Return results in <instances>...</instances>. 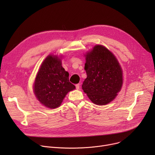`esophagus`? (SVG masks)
<instances>
[{
    "label": "esophagus",
    "mask_w": 155,
    "mask_h": 155,
    "mask_svg": "<svg viewBox=\"0 0 155 155\" xmlns=\"http://www.w3.org/2000/svg\"><path fill=\"white\" fill-rule=\"evenodd\" d=\"M75 87H76V88L77 89V90H78L79 88H80V84H76V85H75Z\"/></svg>",
    "instance_id": "1"
}]
</instances>
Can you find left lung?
<instances>
[{
	"mask_svg": "<svg viewBox=\"0 0 155 155\" xmlns=\"http://www.w3.org/2000/svg\"><path fill=\"white\" fill-rule=\"evenodd\" d=\"M84 69L87 78L82 84L84 92L97 105H105L116 98L123 85V71L108 49L96 45L85 55Z\"/></svg>",
	"mask_w": 155,
	"mask_h": 155,
	"instance_id": "obj_1",
	"label": "left lung"
}]
</instances>
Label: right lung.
Instances as JSON below:
<instances>
[{
	"label": "right lung",
	"instance_id": "1",
	"mask_svg": "<svg viewBox=\"0 0 155 155\" xmlns=\"http://www.w3.org/2000/svg\"><path fill=\"white\" fill-rule=\"evenodd\" d=\"M61 58L55 55L48 56L36 77L35 94L48 108L59 107L68 92L75 88L69 82V73L61 66Z\"/></svg>",
	"mask_w": 155,
	"mask_h": 155
}]
</instances>
